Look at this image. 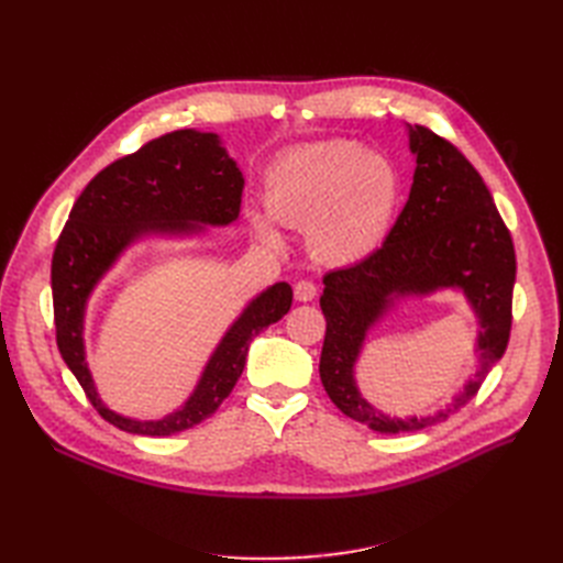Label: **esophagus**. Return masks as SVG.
Instances as JSON below:
<instances>
[{"mask_svg":"<svg viewBox=\"0 0 563 563\" xmlns=\"http://www.w3.org/2000/svg\"><path fill=\"white\" fill-rule=\"evenodd\" d=\"M294 296L298 302H310L314 300L317 296V284L314 282H308V279H300L296 286H294Z\"/></svg>","mask_w":563,"mask_h":563,"instance_id":"obj_1","label":"esophagus"}]
</instances>
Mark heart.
Wrapping results in <instances>:
<instances>
[{"mask_svg":"<svg viewBox=\"0 0 563 563\" xmlns=\"http://www.w3.org/2000/svg\"><path fill=\"white\" fill-rule=\"evenodd\" d=\"M399 195L395 164L380 152L338 139L288 150L272 162L263 207L279 225L308 230V246L321 263L352 267L387 240ZM246 216L265 246L284 249L271 217L253 209Z\"/></svg>","mask_w":563,"mask_h":563,"instance_id":"obj_1","label":"heart"}]
</instances>
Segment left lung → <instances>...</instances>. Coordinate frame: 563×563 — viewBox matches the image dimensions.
Listing matches in <instances>:
<instances>
[{
	"instance_id": "obj_1",
	"label": "left lung",
	"mask_w": 563,
	"mask_h": 563,
	"mask_svg": "<svg viewBox=\"0 0 563 563\" xmlns=\"http://www.w3.org/2000/svg\"><path fill=\"white\" fill-rule=\"evenodd\" d=\"M406 131L416 174L404 211L368 261L323 277L319 298L327 317L319 360L323 389L347 418L383 434L430 428L476 395L507 350L517 277L512 236L484 178L457 147L430 129L406 124ZM446 287L466 296L481 323L475 376L434 417L391 419L368 405L355 387L353 368L365 335L399 299Z\"/></svg>"
}]
</instances>
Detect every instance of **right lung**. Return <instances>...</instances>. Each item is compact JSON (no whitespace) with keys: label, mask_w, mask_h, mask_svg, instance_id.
Wrapping results in <instances>:
<instances>
[{"label":"right lung","mask_w":563,"mask_h":563,"mask_svg":"<svg viewBox=\"0 0 563 563\" xmlns=\"http://www.w3.org/2000/svg\"><path fill=\"white\" fill-rule=\"evenodd\" d=\"M244 176L218 133L180 129L106 166L79 195L51 261L56 343L96 411L114 428L172 437L216 413L240 380L251 340L291 310L286 282L255 296L220 338L180 408L159 420L112 411L100 399L84 347V317L96 286L145 236H195L240 218Z\"/></svg>","instance_id":"right-lung-1"}]
</instances>
